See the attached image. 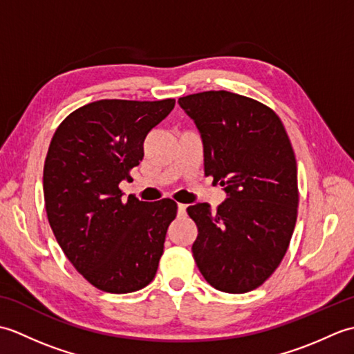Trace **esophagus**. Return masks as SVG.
I'll list each match as a JSON object with an SVG mask.
<instances>
[{
	"instance_id": "1",
	"label": "esophagus",
	"mask_w": 354,
	"mask_h": 354,
	"mask_svg": "<svg viewBox=\"0 0 354 354\" xmlns=\"http://www.w3.org/2000/svg\"><path fill=\"white\" fill-rule=\"evenodd\" d=\"M185 213H187V205L178 204V216H185Z\"/></svg>"
}]
</instances>
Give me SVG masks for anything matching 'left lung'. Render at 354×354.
Listing matches in <instances>:
<instances>
[{
  "label": "left lung",
  "instance_id": "8db88e82",
  "mask_svg": "<svg viewBox=\"0 0 354 354\" xmlns=\"http://www.w3.org/2000/svg\"><path fill=\"white\" fill-rule=\"evenodd\" d=\"M201 132L205 176L228 198L187 213L198 227L194 261L217 290L265 283L289 248L298 213L297 161L281 120L250 97L205 91L178 100Z\"/></svg>",
  "mask_w": 354,
  "mask_h": 354
}]
</instances>
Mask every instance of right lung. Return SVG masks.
<instances>
[{"instance_id":"right-lung-1","label":"right lung","mask_w":354,"mask_h":354,"mask_svg":"<svg viewBox=\"0 0 354 354\" xmlns=\"http://www.w3.org/2000/svg\"><path fill=\"white\" fill-rule=\"evenodd\" d=\"M173 108L175 99L93 102L51 138L44 164L50 227L77 272L103 292L140 290L156 274L176 202H123L118 185L131 181L147 133Z\"/></svg>"}]
</instances>
